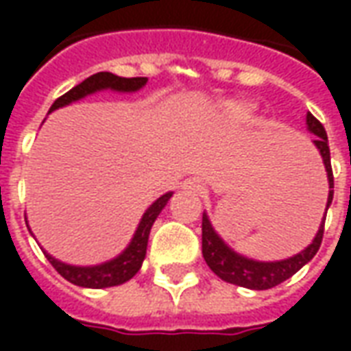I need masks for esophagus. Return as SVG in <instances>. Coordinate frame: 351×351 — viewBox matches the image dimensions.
Returning a JSON list of instances; mask_svg holds the SVG:
<instances>
[{"instance_id": "34e87169", "label": "esophagus", "mask_w": 351, "mask_h": 351, "mask_svg": "<svg viewBox=\"0 0 351 351\" xmlns=\"http://www.w3.org/2000/svg\"><path fill=\"white\" fill-rule=\"evenodd\" d=\"M184 190L193 191V193H199V191L203 190V186H201V182H199V180H195V178H190V180H186V182H184Z\"/></svg>"}]
</instances>
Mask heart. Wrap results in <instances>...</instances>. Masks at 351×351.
I'll return each mask as SVG.
<instances>
[{"label": "heart", "mask_w": 351, "mask_h": 351, "mask_svg": "<svg viewBox=\"0 0 351 351\" xmlns=\"http://www.w3.org/2000/svg\"><path fill=\"white\" fill-rule=\"evenodd\" d=\"M229 116H233V118H243V116L248 114V107L246 105H241V103H229L228 107H226Z\"/></svg>", "instance_id": "b5f03b06"}]
</instances>
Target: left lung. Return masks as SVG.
<instances>
[{
    "label": "left lung",
    "mask_w": 351,
    "mask_h": 351,
    "mask_svg": "<svg viewBox=\"0 0 351 351\" xmlns=\"http://www.w3.org/2000/svg\"><path fill=\"white\" fill-rule=\"evenodd\" d=\"M306 125H308L310 133L316 135L314 145L317 146V150L324 158L327 180H329V197H327V208H329L332 201L335 180H332L331 152H329L327 133H325L322 122L316 120L310 112L306 114ZM327 208H325V213H327ZM324 226L325 220L322 221V226L317 229L312 244H308L304 250L299 252L293 258L282 259V261H256V259L244 258L241 254H237L235 250H231L228 244L221 241L220 235L214 231L213 223L205 213L203 214V226H201L203 228V258H205L206 265L210 267V271L229 284L248 287V289H271V287L282 284L284 280L291 278L295 272L316 256L322 239H324Z\"/></svg>",
    "instance_id": "1"
}]
</instances>
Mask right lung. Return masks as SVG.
Returning <instances> with one entry per match:
<instances>
[{"mask_svg":"<svg viewBox=\"0 0 351 351\" xmlns=\"http://www.w3.org/2000/svg\"><path fill=\"white\" fill-rule=\"evenodd\" d=\"M146 77H133V79H123L112 73L101 71L95 73L92 77H88L86 80H82L80 84L71 88L69 92L64 93L62 97H58L50 112L56 110L60 107H65L73 101H79L82 97H86L90 93L101 92V90H114V92H137L146 84ZM173 195V191H169L165 195H161L160 199H156L152 205L146 208V213L143 214V218L138 221V228L135 231V235L131 239L130 246L118 256V258L105 261L101 265H93V267H75V265H67L58 261L56 258H52L50 254L45 252V256L49 259L52 267L56 269L67 282H71L75 286L80 287H93V289H101V287H112L120 286L123 282L131 280L141 269V265L145 261L146 246H148V235L152 229L154 221L160 216L163 210V206L167 205V201Z\"/></svg>","mask_w":351,"mask_h":351,"instance_id":"1","label":"right lung"}]
</instances>
